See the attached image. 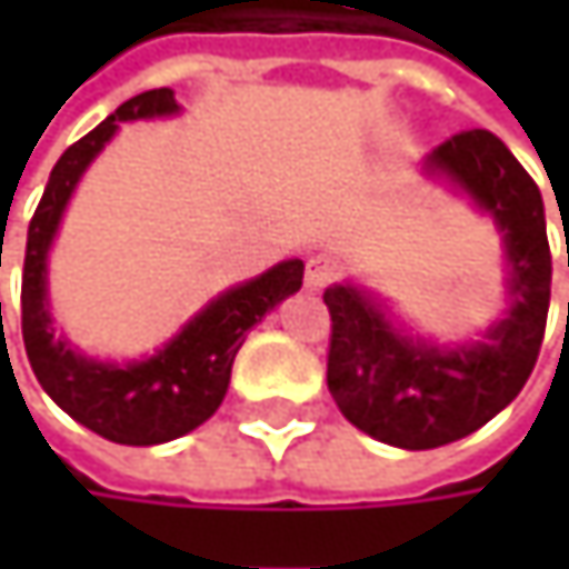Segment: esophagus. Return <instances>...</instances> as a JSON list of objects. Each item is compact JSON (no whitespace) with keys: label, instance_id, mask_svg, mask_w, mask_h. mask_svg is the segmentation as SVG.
<instances>
[{"label":"esophagus","instance_id":"obj_1","mask_svg":"<svg viewBox=\"0 0 569 569\" xmlns=\"http://www.w3.org/2000/svg\"><path fill=\"white\" fill-rule=\"evenodd\" d=\"M339 270H342V267H339V260H336V257H329V253L309 257V263H306V289H312V292L326 289V286L339 277Z\"/></svg>","mask_w":569,"mask_h":569}]
</instances>
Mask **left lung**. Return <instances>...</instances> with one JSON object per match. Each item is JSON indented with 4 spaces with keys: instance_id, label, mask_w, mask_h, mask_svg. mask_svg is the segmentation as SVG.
<instances>
[{
    "instance_id": "left-lung-1",
    "label": "left lung",
    "mask_w": 569,
    "mask_h": 569,
    "mask_svg": "<svg viewBox=\"0 0 569 569\" xmlns=\"http://www.w3.org/2000/svg\"><path fill=\"white\" fill-rule=\"evenodd\" d=\"M421 171L495 220L508 260V309L481 339L441 346L411 336L362 286L322 292L332 316L329 392L359 431L405 451L451 445L517 398L543 342L553 270L543 197L501 138L485 128L461 131Z\"/></svg>"
}]
</instances>
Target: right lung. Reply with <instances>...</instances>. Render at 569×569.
I'll list each match as a JSON object with an SVG mask.
<instances>
[{
	"instance_id": "1",
	"label": "right lung",
	"mask_w": 569,
	"mask_h": 569,
	"mask_svg": "<svg viewBox=\"0 0 569 569\" xmlns=\"http://www.w3.org/2000/svg\"><path fill=\"white\" fill-rule=\"evenodd\" d=\"M177 111L180 104L171 88H154L124 101L58 158L29 223L22 267V339L32 372L61 411L114 445H164L203 425L227 396L230 369L247 332L302 286V260H283L257 280L213 296L154 356L134 362L91 359L58 336L49 309V250L81 173L118 134V124L171 118Z\"/></svg>"
}]
</instances>
